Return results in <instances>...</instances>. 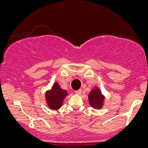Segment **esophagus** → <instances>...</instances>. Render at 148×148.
<instances>
[{
	"label": "esophagus",
	"instance_id": "1",
	"mask_svg": "<svg viewBox=\"0 0 148 148\" xmlns=\"http://www.w3.org/2000/svg\"><path fill=\"white\" fill-rule=\"evenodd\" d=\"M75 93L77 94V95H80V94L82 93V89H79V90L75 91Z\"/></svg>",
	"mask_w": 148,
	"mask_h": 148
}]
</instances>
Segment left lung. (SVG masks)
<instances>
[{
  "instance_id": "obj_1",
  "label": "left lung",
  "mask_w": 148,
  "mask_h": 148,
  "mask_svg": "<svg viewBox=\"0 0 148 148\" xmlns=\"http://www.w3.org/2000/svg\"><path fill=\"white\" fill-rule=\"evenodd\" d=\"M89 104L91 106L95 108L99 109L102 107L104 101V97L101 93L100 90L97 88L92 89V92L89 95Z\"/></svg>"
}]
</instances>
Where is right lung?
Masks as SVG:
<instances>
[{
    "label": "right lung",
    "mask_w": 148,
    "mask_h": 148,
    "mask_svg": "<svg viewBox=\"0 0 148 148\" xmlns=\"http://www.w3.org/2000/svg\"><path fill=\"white\" fill-rule=\"evenodd\" d=\"M66 95V91L62 89L58 83H54L52 89L46 93L48 105L52 110H58L62 106V103Z\"/></svg>",
    "instance_id": "1"
}]
</instances>
